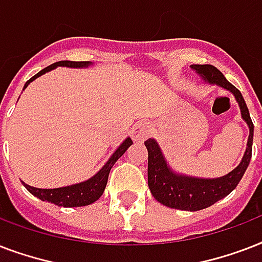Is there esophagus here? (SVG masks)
Here are the masks:
<instances>
[{
	"label": "esophagus",
	"instance_id": "34e87169",
	"mask_svg": "<svg viewBox=\"0 0 262 262\" xmlns=\"http://www.w3.org/2000/svg\"><path fill=\"white\" fill-rule=\"evenodd\" d=\"M149 136V126L145 122H137L132 127V139L135 141H141Z\"/></svg>",
	"mask_w": 262,
	"mask_h": 262
}]
</instances>
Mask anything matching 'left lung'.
I'll return each instance as SVG.
<instances>
[{"mask_svg": "<svg viewBox=\"0 0 262 262\" xmlns=\"http://www.w3.org/2000/svg\"><path fill=\"white\" fill-rule=\"evenodd\" d=\"M190 68L207 83L217 84L235 96L242 118L249 126L248 147L241 163L231 172L220 178L204 179L177 174L170 168L155 140L148 139L144 143L148 149V186L152 195L166 207L194 212L213 205L216 201L230 194L239 183L252 159L254 125L241 91L227 81L217 68L213 65H190Z\"/></svg>", "mask_w": 262, "mask_h": 262, "instance_id": "obj_1", "label": "left lung"}]
</instances>
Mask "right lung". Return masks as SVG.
<instances>
[{"label": "right lung", "instance_id": "1", "mask_svg": "<svg viewBox=\"0 0 262 262\" xmlns=\"http://www.w3.org/2000/svg\"><path fill=\"white\" fill-rule=\"evenodd\" d=\"M90 61H58V62L51 63L50 67L42 69V71L39 72V73H36L34 77H31V79L26 83L24 88L28 87V84H30L31 81H34L35 79H38L39 76L45 75L46 72L53 71V69H55L57 67L87 68L90 67ZM132 144H133L132 139L130 137H127V139L117 148V151L111 155V158L108 159V162L103 166L102 170L96 172V174H95L92 178L88 179V181L76 183V185H71V186L57 187V189H38V187H32L24 182H23V185H24L27 190L30 191L31 194H34L35 197H38V199H40L42 201H49V203L55 204V205H58V207L71 208L90 205V204L95 203V201L103 194L104 187H106L107 185V179H108V174H110L111 167H113L115 162L125 154V151L130 147Z\"/></svg>", "mask_w": 262, "mask_h": 262}]
</instances>
